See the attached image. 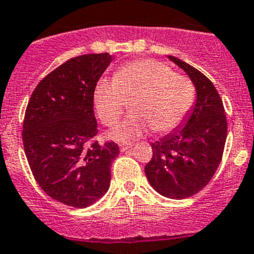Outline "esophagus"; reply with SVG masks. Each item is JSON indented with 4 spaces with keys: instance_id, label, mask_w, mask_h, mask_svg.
I'll return each instance as SVG.
<instances>
[{
    "instance_id": "1",
    "label": "esophagus",
    "mask_w": 254,
    "mask_h": 254,
    "mask_svg": "<svg viewBox=\"0 0 254 254\" xmlns=\"http://www.w3.org/2000/svg\"><path fill=\"white\" fill-rule=\"evenodd\" d=\"M132 144H126V142H121V144H119V148H121V150H122V152H127V150H129L132 148Z\"/></svg>"
}]
</instances>
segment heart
I'll return each mask as SVG.
<instances>
[{
    "label": "heart",
    "mask_w": 254,
    "mask_h": 254,
    "mask_svg": "<svg viewBox=\"0 0 254 254\" xmlns=\"http://www.w3.org/2000/svg\"><path fill=\"white\" fill-rule=\"evenodd\" d=\"M194 100V89L184 76L173 74L166 64L156 60H137L119 67L114 79L101 77L93 88V104L105 126L118 122L126 102L131 114L109 137L131 141L153 128L163 133L183 122Z\"/></svg>",
    "instance_id": "heart-1"
}]
</instances>
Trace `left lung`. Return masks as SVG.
I'll return each mask as SVG.
<instances>
[{
  "mask_svg": "<svg viewBox=\"0 0 254 254\" xmlns=\"http://www.w3.org/2000/svg\"><path fill=\"white\" fill-rule=\"evenodd\" d=\"M167 58L193 83L196 101L177 128L152 142L153 157L145 166V175L158 193L182 200L202 190L217 171L227 137V121L214 84L184 61Z\"/></svg>",
  "mask_w": 254,
  "mask_h": 254,
  "instance_id": "8db88e82",
  "label": "left lung"
}]
</instances>
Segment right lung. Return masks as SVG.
<instances>
[{
	"label": "right lung",
	"mask_w": 254,
	"mask_h": 254,
	"mask_svg": "<svg viewBox=\"0 0 254 254\" xmlns=\"http://www.w3.org/2000/svg\"><path fill=\"white\" fill-rule=\"evenodd\" d=\"M109 53L71 58L35 88L23 122V145L33 177L48 196L87 207L110 186L115 142L100 144L93 88L112 64Z\"/></svg>",
	"instance_id": "1"
}]
</instances>
